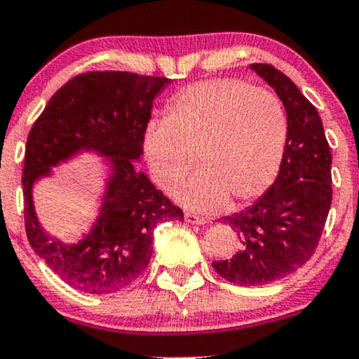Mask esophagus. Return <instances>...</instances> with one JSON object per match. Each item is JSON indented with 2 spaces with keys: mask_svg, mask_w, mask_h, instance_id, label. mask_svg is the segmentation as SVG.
<instances>
[{
  "mask_svg": "<svg viewBox=\"0 0 359 359\" xmlns=\"http://www.w3.org/2000/svg\"><path fill=\"white\" fill-rule=\"evenodd\" d=\"M184 219H185V222H189V224H197V226L204 224V222H205L204 217L196 216V214H192V212H185Z\"/></svg>",
  "mask_w": 359,
  "mask_h": 359,
  "instance_id": "1",
  "label": "esophagus"
}]
</instances>
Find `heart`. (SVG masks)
Returning a JSON list of instances; mask_svg holds the SVG:
<instances>
[{
	"label": "heart",
	"instance_id": "1",
	"mask_svg": "<svg viewBox=\"0 0 359 359\" xmlns=\"http://www.w3.org/2000/svg\"><path fill=\"white\" fill-rule=\"evenodd\" d=\"M287 113L273 90L243 79H209L170 101L167 121L147 128L143 150L151 175L168 187L195 165L203 170L172 187L196 211H219L233 199H257L277 177L287 143Z\"/></svg>",
	"mask_w": 359,
	"mask_h": 359
}]
</instances>
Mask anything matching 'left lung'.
<instances>
[{
	"label": "left lung",
	"mask_w": 359,
	"mask_h": 359,
	"mask_svg": "<svg viewBox=\"0 0 359 359\" xmlns=\"http://www.w3.org/2000/svg\"><path fill=\"white\" fill-rule=\"evenodd\" d=\"M287 111V143L275 182L245 211L224 222L240 238V251L212 269L238 285H266L294 273L319 245L332 201V155L311 101L270 64H251Z\"/></svg>",
	"instance_id": "obj_1"
}]
</instances>
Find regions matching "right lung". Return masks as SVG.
<instances>
[{"label":"right lung","mask_w":359,"mask_h":359,"mask_svg":"<svg viewBox=\"0 0 359 359\" xmlns=\"http://www.w3.org/2000/svg\"><path fill=\"white\" fill-rule=\"evenodd\" d=\"M165 84L167 77L135 72L79 74L53 94L28 133L22 177L28 241L65 283L86 294L131 285L150 263L155 226L184 219L182 209L135 167L154 100ZM79 149L109 156L114 174L95 228L77 245H64L39 228L31 187Z\"/></svg>","instance_id":"obj_1"}]
</instances>
